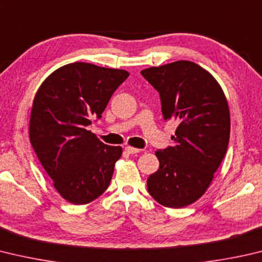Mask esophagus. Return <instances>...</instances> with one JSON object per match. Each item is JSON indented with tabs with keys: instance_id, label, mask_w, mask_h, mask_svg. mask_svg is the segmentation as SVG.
Masks as SVG:
<instances>
[{
	"instance_id": "obj_1",
	"label": "esophagus",
	"mask_w": 262,
	"mask_h": 262,
	"mask_svg": "<svg viewBox=\"0 0 262 262\" xmlns=\"http://www.w3.org/2000/svg\"><path fill=\"white\" fill-rule=\"evenodd\" d=\"M125 151L127 152V154H129V155H135V154H137V152H140L141 150L140 149H136V147H133V146H126L125 147Z\"/></svg>"
}]
</instances>
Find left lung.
<instances>
[{"label":"left lung","mask_w":262,"mask_h":262,"mask_svg":"<svg viewBox=\"0 0 262 262\" xmlns=\"http://www.w3.org/2000/svg\"><path fill=\"white\" fill-rule=\"evenodd\" d=\"M141 74L159 93L164 120L179 123L173 146L156 152L160 166L147 179V191L163 206H188L206 191L227 152L230 116L226 96L211 73L189 60Z\"/></svg>","instance_id":"obj_1"}]
</instances>
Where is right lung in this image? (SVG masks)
<instances>
[{
  "label": "right lung",
  "instance_id": "right-lung-1",
  "mask_svg": "<svg viewBox=\"0 0 262 262\" xmlns=\"http://www.w3.org/2000/svg\"><path fill=\"white\" fill-rule=\"evenodd\" d=\"M125 70L72 63L56 70L37 90L30 140L60 196L75 205L98 198L111 182L120 146L104 144L85 127L101 119Z\"/></svg>",
  "mask_w": 262,
  "mask_h": 262
}]
</instances>
